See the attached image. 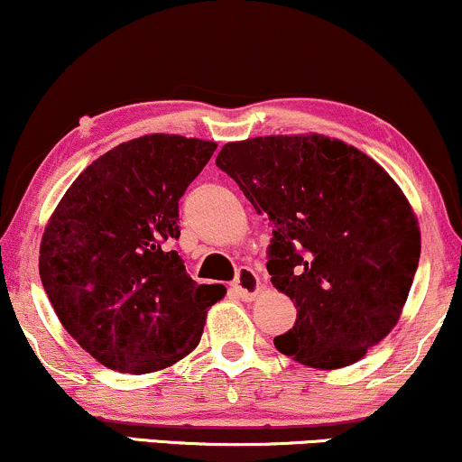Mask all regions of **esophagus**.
Wrapping results in <instances>:
<instances>
[{
    "mask_svg": "<svg viewBox=\"0 0 462 462\" xmlns=\"http://www.w3.org/2000/svg\"><path fill=\"white\" fill-rule=\"evenodd\" d=\"M233 289H236V293L242 300H254L261 291L259 274L254 270H250V267H240L236 282H233Z\"/></svg>",
    "mask_w": 462,
    "mask_h": 462,
    "instance_id": "esophagus-1",
    "label": "esophagus"
}]
</instances>
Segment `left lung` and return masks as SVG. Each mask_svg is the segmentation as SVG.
Listing matches in <instances>:
<instances>
[{
	"label": "left lung",
	"instance_id": "1",
	"mask_svg": "<svg viewBox=\"0 0 462 462\" xmlns=\"http://www.w3.org/2000/svg\"><path fill=\"white\" fill-rule=\"evenodd\" d=\"M216 164L274 225L267 272L298 309L276 349L319 370L362 360L398 323L418 270L422 237L401 186L317 133L233 141Z\"/></svg>",
	"mask_w": 462,
	"mask_h": 462
}]
</instances>
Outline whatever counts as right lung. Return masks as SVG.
<instances>
[{
	"mask_svg": "<svg viewBox=\"0 0 462 462\" xmlns=\"http://www.w3.org/2000/svg\"><path fill=\"white\" fill-rule=\"evenodd\" d=\"M214 141L145 134L72 181L44 226L40 278L68 334L102 366L145 374L195 351L222 284H197L178 250V201Z\"/></svg>",
	"mask_w": 462,
	"mask_h": 462,
	"instance_id": "right-lung-1",
	"label": "right lung"
}]
</instances>
